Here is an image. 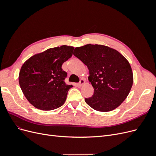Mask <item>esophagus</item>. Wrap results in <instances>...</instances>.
<instances>
[{"label":"esophagus","mask_w":156,"mask_h":156,"mask_svg":"<svg viewBox=\"0 0 156 156\" xmlns=\"http://www.w3.org/2000/svg\"><path fill=\"white\" fill-rule=\"evenodd\" d=\"M85 83V80H83V79H81L80 80V82L78 83V85L79 86H82V85H83V84Z\"/></svg>","instance_id":"34e87169"}]
</instances>
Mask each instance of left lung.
<instances>
[{
    "label": "left lung",
    "instance_id": "left-lung-1",
    "mask_svg": "<svg viewBox=\"0 0 156 156\" xmlns=\"http://www.w3.org/2000/svg\"><path fill=\"white\" fill-rule=\"evenodd\" d=\"M73 55L89 70V81L94 94L86 103L99 112L115 109L126 99L133 83V74L127 60L118 51L100 44L76 47Z\"/></svg>",
    "mask_w": 156,
    "mask_h": 156
}]
</instances>
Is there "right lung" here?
<instances>
[{
  "label": "right lung",
  "instance_id": "1",
  "mask_svg": "<svg viewBox=\"0 0 156 156\" xmlns=\"http://www.w3.org/2000/svg\"><path fill=\"white\" fill-rule=\"evenodd\" d=\"M74 47L63 45L36 54L22 65L19 84L29 102L37 109L53 110L63 105L73 85H66L62 65L71 57Z\"/></svg>",
  "mask_w": 156,
  "mask_h": 156
}]
</instances>
